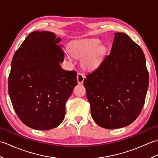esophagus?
Listing matches in <instances>:
<instances>
[{
  "label": "esophagus",
  "instance_id": "obj_1",
  "mask_svg": "<svg viewBox=\"0 0 158 158\" xmlns=\"http://www.w3.org/2000/svg\"><path fill=\"white\" fill-rule=\"evenodd\" d=\"M77 82H78L79 84H81L83 82V80H84V75H83L81 73H78L77 75Z\"/></svg>",
  "mask_w": 158,
  "mask_h": 158
}]
</instances>
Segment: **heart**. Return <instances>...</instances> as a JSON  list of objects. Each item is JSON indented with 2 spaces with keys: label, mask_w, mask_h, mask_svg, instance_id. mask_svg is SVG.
<instances>
[{
  "label": "heart",
  "mask_w": 158,
  "mask_h": 158,
  "mask_svg": "<svg viewBox=\"0 0 158 158\" xmlns=\"http://www.w3.org/2000/svg\"><path fill=\"white\" fill-rule=\"evenodd\" d=\"M98 44L99 41L96 39L77 40L70 43L69 51L75 58L83 57V66L90 69L98 64L105 52L104 47Z\"/></svg>",
  "instance_id": "obj_1"
}]
</instances>
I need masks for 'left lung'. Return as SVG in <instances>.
<instances>
[{
    "instance_id": "left-lung-1",
    "label": "left lung",
    "mask_w": 158,
    "mask_h": 158,
    "mask_svg": "<svg viewBox=\"0 0 158 158\" xmlns=\"http://www.w3.org/2000/svg\"><path fill=\"white\" fill-rule=\"evenodd\" d=\"M93 119L106 129L130 125L140 115L149 86L140 47L123 32L115 33L110 52L83 81Z\"/></svg>"
}]
</instances>
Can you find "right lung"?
<instances>
[{"label": "right lung", "mask_w": 158, "mask_h": 158, "mask_svg": "<svg viewBox=\"0 0 158 158\" xmlns=\"http://www.w3.org/2000/svg\"><path fill=\"white\" fill-rule=\"evenodd\" d=\"M60 41L53 32H32L13 56L10 99L20 120L33 129L58 126L64 118L66 100L77 85L75 70L60 66L64 59Z\"/></svg>", "instance_id": "1"}]
</instances>
